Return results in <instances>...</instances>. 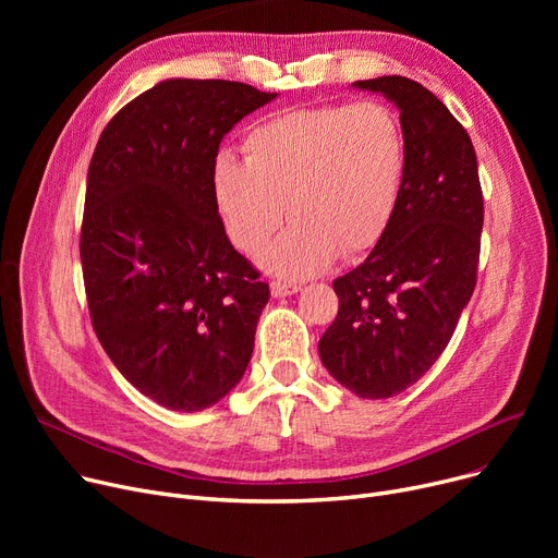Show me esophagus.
<instances>
[{
    "mask_svg": "<svg viewBox=\"0 0 558 558\" xmlns=\"http://www.w3.org/2000/svg\"><path fill=\"white\" fill-rule=\"evenodd\" d=\"M296 291H301L299 282H287V280H274L271 282V296H276V299L291 296V294H296Z\"/></svg>",
    "mask_w": 558,
    "mask_h": 558,
    "instance_id": "34e87169",
    "label": "esophagus"
}]
</instances>
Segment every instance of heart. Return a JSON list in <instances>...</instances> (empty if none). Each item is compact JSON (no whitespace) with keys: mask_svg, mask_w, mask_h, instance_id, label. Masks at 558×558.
Listing matches in <instances>:
<instances>
[{"mask_svg":"<svg viewBox=\"0 0 558 558\" xmlns=\"http://www.w3.org/2000/svg\"><path fill=\"white\" fill-rule=\"evenodd\" d=\"M244 158L221 151L213 192L230 242L257 255L282 226L264 267L305 278L373 251L387 234L404 190L407 137L385 104L299 108L255 124Z\"/></svg>","mask_w":558,"mask_h":558,"instance_id":"b5f03b06","label":"heart"}]
</instances>
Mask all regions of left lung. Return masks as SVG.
Masks as SVG:
<instances>
[{"label": "left lung", "instance_id": "1", "mask_svg": "<svg viewBox=\"0 0 558 558\" xmlns=\"http://www.w3.org/2000/svg\"><path fill=\"white\" fill-rule=\"evenodd\" d=\"M400 110L407 175L398 213L357 269L332 282L339 312L318 355L360 398H391L441 357L477 282L484 198L471 135L407 76L357 81Z\"/></svg>", "mask_w": 558, "mask_h": 558}]
</instances>
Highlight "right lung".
I'll return each mask as SVG.
<instances>
[{
	"instance_id": "obj_1",
	"label": "right lung",
	"mask_w": 558,
	"mask_h": 558,
	"mask_svg": "<svg viewBox=\"0 0 558 558\" xmlns=\"http://www.w3.org/2000/svg\"><path fill=\"white\" fill-rule=\"evenodd\" d=\"M276 99L240 81L169 78L104 129L81 226L93 328L129 383L201 412L240 383L269 284L232 248L213 162L242 117Z\"/></svg>"
}]
</instances>
